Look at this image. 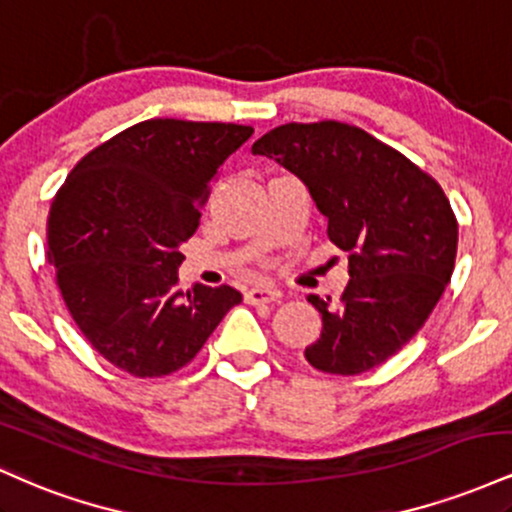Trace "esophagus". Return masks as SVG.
<instances>
[{"instance_id": "esophagus-1", "label": "esophagus", "mask_w": 512, "mask_h": 512, "mask_svg": "<svg viewBox=\"0 0 512 512\" xmlns=\"http://www.w3.org/2000/svg\"><path fill=\"white\" fill-rule=\"evenodd\" d=\"M245 301L252 305L260 303H276L281 301V291L279 289H269V286H257V289H250L245 293Z\"/></svg>"}]
</instances>
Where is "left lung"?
Here are the masks:
<instances>
[{
    "label": "left lung",
    "instance_id": "left-lung-1",
    "mask_svg": "<svg viewBox=\"0 0 512 512\" xmlns=\"http://www.w3.org/2000/svg\"><path fill=\"white\" fill-rule=\"evenodd\" d=\"M308 187L327 236L349 255L337 303L310 293L322 332L305 349L322 373L358 375L395 356L424 327L448 286L457 219L431 175L344 122H289L252 144Z\"/></svg>",
    "mask_w": 512,
    "mask_h": 512
}]
</instances>
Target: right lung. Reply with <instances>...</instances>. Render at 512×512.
<instances>
[{
    "instance_id": "add662e5",
    "label": "right lung",
    "mask_w": 512,
    "mask_h": 512,
    "mask_svg": "<svg viewBox=\"0 0 512 512\" xmlns=\"http://www.w3.org/2000/svg\"><path fill=\"white\" fill-rule=\"evenodd\" d=\"M252 127L156 117L76 163L52 199L48 262L88 344L134 378H163L199 354L243 301L231 286H178L211 182Z\"/></svg>"
}]
</instances>
